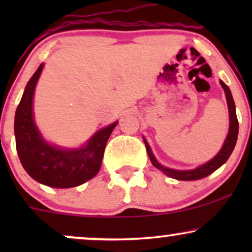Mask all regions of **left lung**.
<instances>
[{
    "instance_id": "left-lung-1",
    "label": "left lung",
    "mask_w": 252,
    "mask_h": 252,
    "mask_svg": "<svg viewBox=\"0 0 252 252\" xmlns=\"http://www.w3.org/2000/svg\"><path fill=\"white\" fill-rule=\"evenodd\" d=\"M221 88L224 89L225 97H226L227 102V108H228V120H230V126H228V132L226 138H225L224 144H222L221 149L219 150L218 154L215 158H211L209 162L201 164V166L196 167L194 169H187V170H179V169H173L168 168V167H164L156 160V158L153 154L150 146L147 142V140H144V144H146L147 153L150 158V162L153 163V166L156 167L158 170L166 174L169 178L176 179V180H182V181H193V180H199V179L205 178V176L212 174L215 170H217L219 167H221L222 164L227 161V158H230V155L232 154L233 149H235L237 137H238V120H237L236 115V105L233 102L232 94H231L228 86L225 84L222 80H220Z\"/></svg>"
}]
</instances>
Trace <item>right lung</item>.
I'll list each match as a JSON object with an SVG mask.
<instances>
[{
	"label": "right lung",
	"instance_id": "add662e5",
	"mask_svg": "<svg viewBox=\"0 0 252 252\" xmlns=\"http://www.w3.org/2000/svg\"><path fill=\"white\" fill-rule=\"evenodd\" d=\"M43 63L26 85L15 112L16 150L26 172L40 184L54 189L79 186L97 175L112 130L118 122L99 129L79 148H63L42 137L33 115L34 91Z\"/></svg>",
	"mask_w": 252,
	"mask_h": 252
}]
</instances>
